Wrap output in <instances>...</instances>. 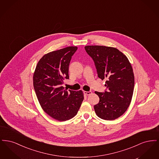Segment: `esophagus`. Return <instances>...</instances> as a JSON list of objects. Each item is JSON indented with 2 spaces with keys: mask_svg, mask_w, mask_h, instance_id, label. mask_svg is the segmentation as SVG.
I'll return each instance as SVG.
<instances>
[{
  "mask_svg": "<svg viewBox=\"0 0 159 159\" xmlns=\"http://www.w3.org/2000/svg\"><path fill=\"white\" fill-rule=\"evenodd\" d=\"M84 93L87 95H90L92 93V92L91 91H84Z\"/></svg>",
  "mask_w": 159,
  "mask_h": 159,
  "instance_id": "esophagus-1",
  "label": "esophagus"
}]
</instances>
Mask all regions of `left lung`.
<instances>
[{
  "mask_svg": "<svg viewBox=\"0 0 159 159\" xmlns=\"http://www.w3.org/2000/svg\"><path fill=\"white\" fill-rule=\"evenodd\" d=\"M84 49L95 63L99 78L107 79L105 92H95L99 98L95 111L102 119L115 120L127 110L132 98L135 81L131 64L115 48L86 46Z\"/></svg>",
  "mask_w": 159,
  "mask_h": 159,
  "instance_id": "obj_1",
  "label": "left lung"
}]
</instances>
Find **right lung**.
Listing matches in <instances>:
<instances>
[{"label": "right lung", "instance_id": "1", "mask_svg": "<svg viewBox=\"0 0 159 159\" xmlns=\"http://www.w3.org/2000/svg\"><path fill=\"white\" fill-rule=\"evenodd\" d=\"M77 49L76 46H69L45 54L33 75L34 89L40 106L58 121L75 117L84 99L82 91H67L62 86L64 80L69 79V64Z\"/></svg>", "mask_w": 159, "mask_h": 159}]
</instances>
